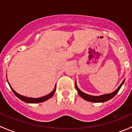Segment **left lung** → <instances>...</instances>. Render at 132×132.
Segmentation results:
<instances>
[{
	"label": "left lung",
	"mask_w": 132,
	"mask_h": 132,
	"mask_svg": "<svg viewBox=\"0 0 132 132\" xmlns=\"http://www.w3.org/2000/svg\"><path fill=\"white\" fill-rule=\"evenodd\" d=\"M125 79H124V80L122 82V83L121 84L120 86L118 87L116 91L111 93H109V94H102V95L100 96H92L89 95V94H87L86 93H84L81 91L80 89H78V87H77V82L75 80V88L77 90V92H78V94L83 98L84 100L86 101H88V102H94V103H100V102H107V101L109 100L112 99L113 97L115 96L116 94L118 93V91H119V89H121V86H123V84L125 82Z\"/></svg>",
	"instance_id": "1"
}]
</instances>
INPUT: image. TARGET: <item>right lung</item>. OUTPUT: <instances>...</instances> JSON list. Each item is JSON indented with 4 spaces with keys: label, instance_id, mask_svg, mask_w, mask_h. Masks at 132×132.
I'll return each instance as SVG.
<instances>
[{
    "label": "right lung",
    "instance_id": "obj_1",
    "mask_svg": "<svg viewBox=\"0 0 132 132\" xmlns=\"http://www.w3.org/2000/svg\"><path fill=\"white\" fill-rule=\"evenodd\" d=\"M7 82H8L9 85V87H10V88L11 89L12 91L13 92V93H14V94H15V96L16 97H18V98H19L20 100H21L22 101H23V102H25V103H41V102H45V101H46L47 100L50 99V98H52V97L54 96V93H55V90H56V85H55V87H54V90H53L50 93H49L48 94H47V95L46 96H42V97H40V98H30V97H27V96H24L23 95H21V94H18V93H16L15 91H14V89H13V88H12V87L11 86V85L9 84L8 80H7Z\"/></svg>",
    "mask_w": 132,
    "mask_h": 132
}]
</instances>
